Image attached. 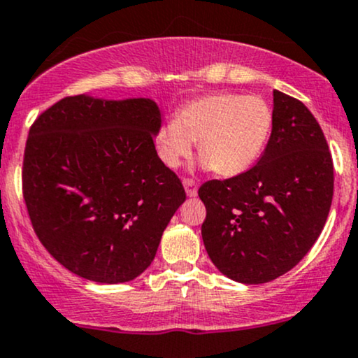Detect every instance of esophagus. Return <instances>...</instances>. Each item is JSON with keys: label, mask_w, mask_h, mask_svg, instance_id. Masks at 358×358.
<instances>
[{"label": "esophagus", "mask_w": 358, "mask_h": 358, "mask_svg": "<svg viewBox=\"0 0 358 358\" xmlns=\"http://www.w3.org/2000/svg\"><path fill=\"white\" fill-rule=\"evenodd\" d=\"M182 184H184V189H186V194L189 197H196L197 196V184H196V180L184 179Z\"/></svg>", "instance_id": "1"}]
</instances>
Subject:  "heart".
Wrapping results in <instances>:
<instances>
[{
	"instance_id": "1",
	"label": "heart",
	"mask_w": 358,
	"mask_h": 358,
	"mask_svg": "<svg viewBox=\"0 0 358 358\" xmlns=\"http://www.w3.org/2000/svg\"><path fill=\"white\" fill-rule=\"evenodd\" d=\"M273 127V112L262 96L213 94L180 107L172 122L159 127L155 147L167 167H179L197 142L206 169L238 176L255 166Z\"/></svg>"
}]
</instances>
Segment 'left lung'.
Segmentation results:
<instances>
[{
  "label": "left lung",
  "mask_w": 358,
  "mask_h": 358,
  "mask_svg": "<svg viewBox=\"0 0 358 358\" xmlns=\"http://www.w3.org/2000/svg\"><path fill=\"white\" fill-rule=\"evenodd\" d=\"M201 228L214 266L259 285L296 266L320 236L334 197V162L320 125L300 100L273 90V129L255 167L199 187Z\"/></svg>",
  "instance_id": "obj_1"
}]
</instances>
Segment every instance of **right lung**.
Here are the masks:
<instances>
[{
    "label": "right lung",
    "mask_w": 358,
    "mask_h": 358,
    "mask_svg": "<svg viewBox=\"0 0 358 358\" xmlns=\"http://www.w3.org/2000/svg\"><path fill=\"white\" fill-rule=\"evenodd\" d=\"M150 99L66 96L31 125L23 196L38 239L66 270L102 285L137 278L186 201L154 145Z\"/></svg>",
    "instance_id": "add662e5"
}]
</instances>
